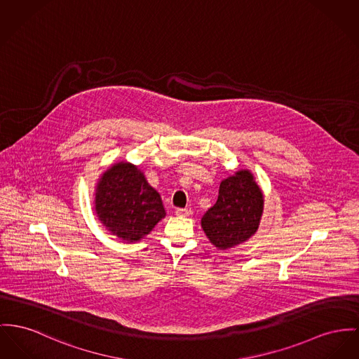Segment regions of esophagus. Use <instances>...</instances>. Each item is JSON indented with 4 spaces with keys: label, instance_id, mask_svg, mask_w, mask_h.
<instances>
[{
    "label": "esophagus",
    "instance_id": "1",
    "mask_svg": "<svg viewBox=\"0 0 359 359\" xmlns=\"http://www.w3.org/2000/svg\"><path fill=\"white\" fill-rule=\"evenodd\" d=\"M175 215L178 216H191V211L188 208H177L175 210Z\"/></svg>",
    "mask_w": 359,
    "mask_h": 359
}]
</instances>
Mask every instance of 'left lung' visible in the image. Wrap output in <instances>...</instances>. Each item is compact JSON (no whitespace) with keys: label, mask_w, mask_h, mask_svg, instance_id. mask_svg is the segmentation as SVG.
Masks as SVG:
<instances>
[{"label":"left lung","mask_w":359,"mask_h":359,"mask_svg":"<svg viewBox=\"0 0 359 359\" xmlns=\"http://www.w3.org/2000/svg\"><path fill=\"white\" fill-rule=\"evenodd\" d=\"M263 193L248 170L222 181L215 205L201 219L208 239L219 249H229L250 238L263 214Z\"/></svg>","instance_id":"obj_1"}]
</instances>
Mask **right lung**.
Wrapping results in <instances>:
<instances>
[{"instance_id": "add662e5", "label": "right lung", "mask_w": 359, "mask_h": 359, "mask_svg": "<svg viewBox=\"0 0 359 359\" xmlns=\"http://www.w3.org/2000/svg\"><path fill=\"white\" fill-rule=\"evenodd\" d=\"M95 211L113 236L128 242L140 241L166 215L159 193L126 162L109 168L99 180Z\"/></svg>"}]
</instances>
